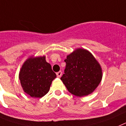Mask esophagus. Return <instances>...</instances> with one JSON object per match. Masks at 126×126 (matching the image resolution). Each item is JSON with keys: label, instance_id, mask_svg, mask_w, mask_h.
Masks as SVG:
<instances>
[{"label": "esophagus", "instance_id": "obj_1", "mask_svg": "<svg viewBox=\"0 0 126 126\" xmlns=\"http://www.w3.org/2000/svg\"><path fill=\"white\" fill-rule=\"evenodd\" d=\"M56 75H57V77H60L62 76V71H60V72H57Z\"/></svg>", "mask_w": 126, "mask_h": 126}]
</instances>
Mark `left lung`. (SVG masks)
<instances>
[{
	"label": "left lung",
	"instance_id": "8db88e82",
	"mask_svg": "<svg viewBox=\"0 0 126 126\" xmlns=\"http://www.w3.org/2000/svg\"><path fill=\"white\" fill-rule=\"evenodd\" d=\"M66 66L61 80L68 91L77 96H84L94 91L102 78L99 63L91 52L78 49L64 60Z\"/></svg>",
	"mask_w": 126,
	"mask_h": 126
}]
</instances>
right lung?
<instances>
[{"mask_svg": "<svg viewBox=\"0 0 126 126\" xmlns=\"http://www.w3.org/2000/svg\"><path fill=\"white\" fill-rule=\"evenodd\" d=\"M56 75L45 56L30 58L24 63L19 79L24 91L32 98H41L49 91Z\"/></svg>", "mask_w": 126, "mask_h": 126, "instance_id": "add662e5", "label": "right lung"}]
</instances>
